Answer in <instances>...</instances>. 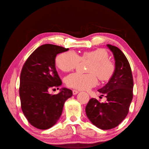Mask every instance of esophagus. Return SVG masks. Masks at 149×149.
Returning <instances> with one entry per match:
<instances>
[{"mask_svg":"<svg viewBox=\"0 0 149 149\" xmlns=\"http://www.w3.org/2000/svg\"><path fill=\"white\" fill-rule=\"evenodd\" d=\"M72 93H73V94H74V95H75V94H77L78 93H79V91H77V90H73Z\"/></svg>","mask_w":149,"mask_h":149,"instance_id":"obj_1","label":"esophagus"}]
</instances>
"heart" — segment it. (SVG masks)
<instances>
[{
    "mask_svg": "<svg viewBox=\"0 0 149 149\" xmlns=\"http://www.w3.org/2000/svg\"><path fill=\"white\" fill-rule=\"evenodd\" d=\"M108 58L109 55L104 49L85 51L81 56L70 51L56 56L55 63L59 69L67 72L75 69L81 60L92 61L88 68V74L73 73L68 75L65 79V83L68 87L86 90L97 85V76L102 81H107L114 75L116 70L115 64Z\"/></svg>",
    "mask_w": 149,
    "mask_h": 149,
    "instance_id": "obj_1",
    "label": "heart"
}]
</instances>
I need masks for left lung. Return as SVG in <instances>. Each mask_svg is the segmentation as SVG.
I'll return each mask as SVG.
<instances>
[{
	"instance_id": "obj_1",
	"label": "left lung",
	"mask_w": 149,
	"mask_h": 149,
	"mask_svg": "<svg viewBox=\"0 0 149 149\" xmlns=\"http://www.w3.org/2000/svg\"><path fill=\"white\" fill-rule=\"evenodd\" d=\"M115 60L116 70L111 79L98 91L106 97L104 103L91 98L85 107L86 116L94 125L102 130L115 128L129 112L133 98L134 80L128 59L117 47L107 44Z\"/></svg>"
}]
</instances>
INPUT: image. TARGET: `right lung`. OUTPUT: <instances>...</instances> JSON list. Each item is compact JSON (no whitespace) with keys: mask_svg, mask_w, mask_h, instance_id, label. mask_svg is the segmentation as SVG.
<instances>
[{"mask_svg":"<svg viewBox=\"0 0 149 149\" xmlns=\"http://www.w3.org/2000/svg\"><path fill=\"white\" fill-rule=\"evenodd\" d=\"M68 50L56 45H42L29 56L21 70L19 89L21 109L29 123L38 129L52 127L61 117L64 102L72 96V91L66 88L53 95L48 92L61 85L55 57Z\"/></svg>","mask_w":149,"mask_h":149,"instance_id":"obj_1","label":"right lung"}]
</instances>
